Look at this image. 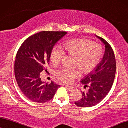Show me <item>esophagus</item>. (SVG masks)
<instances>
[{"mask_svg": "<svg viewBox=\"0 0 128 128\" xmlns=\"http://www.w3.org/2000/svg\"><path fill=\"white\" fill-rule=\"evenodd\" d=\"M65 87H66V88H67L68 90H69V91H72V90H73L74 88L73 87L70 86H66Z\"/></svg>", "mask_w": 128, "mask_h": 128, "instance_id": "obj_1", "label": "esophagus"}]
</instances>
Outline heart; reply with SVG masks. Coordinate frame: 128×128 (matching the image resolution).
<instances>
[{"instance_id":"obj_1","label":"heart","mask_w":128,"mask_h":128,"mask_svg":"<svg viewBox=\"0 0 128 128\" xmlns=\"http://www.w3.org/2000/svg\"><path fill=\"white\" fill-rule=\"evenodd\" d=\"M66 54L75 56L74 67H78L82 72L87 74L99 64L103 56V48L99 44L93 43L86 39L70 40L63 44L62 48L56 46L53 48L50 53V61L54 65H58ZM80 75L77 68H62L56 72V77L65 83H70Z\"/></svg>"}]
</instances>
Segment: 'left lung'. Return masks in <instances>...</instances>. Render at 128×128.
<instances>
[{
  "instance_id": "obj_1",
  "label": "left lung",
  "mask_w": 128,
  "mask_h": 128,
  "mask_svg": "<svg viewBox=\"0 0 128 128\" xmlns=\"http://www.w3.org/2000/svg\"><path fill=\"white\" fill-rule=\"evenodd\" d=\"M105 45V51L98 66L81 80L84 88L88 87L87 92H82V98L76 102V106L90 108L96 106L104 98L110 90L116 74V59L114 52L109 43L96 35Z\"/></svg>"
}]
</instances>
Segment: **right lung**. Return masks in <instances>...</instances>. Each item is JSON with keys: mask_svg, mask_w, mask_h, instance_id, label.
<instances>
[{"mask_svg": "<svg viewBox=\"0 0 128 128\" xmlns=\"http://www.w3.org/2000/svg\"><path fill=\"white\" fill-rule=\"evenodd\" d=\"M66 32L42 31L27 38L19 48L14 62V75L19 88L32 102L45 103L51 100L60 86L41 80L46 72L50 53Z\"/></svg>", "mask_w": 128, "mask_h": 128, "instance_id": "right-lung-1", "label": "right lung"}]
</instances>
